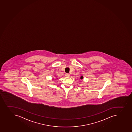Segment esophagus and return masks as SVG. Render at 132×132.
Here are the masks:
<instances>
[{"mask_svg": "<svg viewBox=\"0 0 132 132\" xmlns=\"http://www.w3.org/2000/svg\"><path fill=\"white\" fill-rule=\"evenodd\" d=\"M70 74L69 73H66L65 74V77H70Z\"/></svg>", "mask_w": 132, "mask_h": 132, "instance_id": "esophagus-1", "label": "esophagus"}]
</instances>
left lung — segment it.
I'll return each instance as SVG.
<instances>
[{
    "label": "left lung",
    "instance_id": "8db88e82",
    "mask_svg": "<svg viewBox=\"0 0 132 132\" xmlns=\"http://www.w3.org/2000/svg\"><path fill=\"white\" fill-rule=\"evenodd\" d=\"M83 76H81L80 77V79H83Z\"/></svg>",
    "mask_w": 132,
    "mask_h": 132
}]
</instances>
